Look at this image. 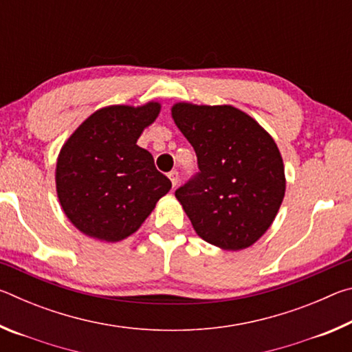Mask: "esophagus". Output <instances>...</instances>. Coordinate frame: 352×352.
<instances>
[{"label":"esophagus","instance_id":"1","mask_svg":"<svg viewBox=\"0 0 352 352\" xmlns=\"http://www.w3.org/2000/svg\"><path fill=\"white\" fill-rule=\"evenodd\" d=\"M168 177H169V180L172 182V186L175 188L177 184H178V172L177 170H170Z\"/></svg>","mask_w":352,"mask_h":352}]
</instances>
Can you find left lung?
<instances>
[{
  "mask_svg": "<svg viewBox=\"0 0 352 352\" xmlns=\"http://www.w3.org/2000/svg\"><path fill=\"white\" fill-rule=\"evenodd\" d=\"M172 118L197 155L199 172L175 190L195 233L223 250L253 245L270 228L284 199L276 142L231 105L178 102Z\"/></svg>",
  "mask_w": 352,
  "mask_h": 352,
  "instance_id": "left-lung-1",
  "label": "left lung"
}]
</instances>
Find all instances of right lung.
I'll use <instances>...</instances> for the list:
<instances>
[{
	"label": "right lung",
	"mask_w": 352,
	"mask_h": 352,
	"mask_svg": "<svg viewBox=\"0 0 352 352\" xmlns=\"http://www.w3.org/2000/svg\"><path fill=\"white\" fill-rule=\"evenodd\" d=\"M162 105H110L88 116L57 158V197L83 234L119 242L133 234L169 192L170 180L136 141Z\"/></svg>",
	"instance_id": "1"
}]
</instances>
